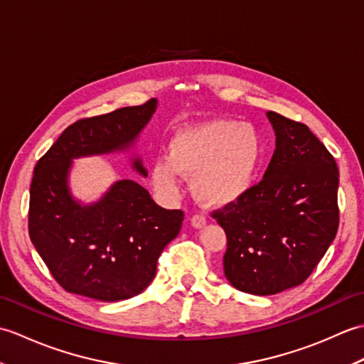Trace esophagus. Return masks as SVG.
<instances>
[{
	"mask_svg": "<svg viewBox=\"0 0 364 364\" xmlns=\"http://www.w3.org/2000/svg\"><path fill=\"white\" fill-rule=\"evenodd\" d=\"M191 225L194 227V228H197V230L203 228L206 225V218H205V215H202V214L192 215V218H191Z\"/></svg>",
	"mask_w": 364,
	"mask_h": 364,
	"instance_id": "34e87169",
	"label": "esophagus"
}]
</instances>
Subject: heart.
Instances as JSON below:
<instances>
[{
	"mask_svg": "<svg viewBox=\"0 0 364 364\" xmlns=\"http://www.w3.org/2000/svg\"><path fill=\"white\" fill-rule=\"evenodd\" d=\"M264 159V139L249 122L214 119L183 127L170 137L167 159L151 168L154 188L173 194L180 175L192 176V189L205 203L227 206L244 198Z\"/></svg>",
	"mask_w": 364,
	"mask_h": 364,
	"instance_id": "obj_1",
	"label": "heart"
}]
</instances>
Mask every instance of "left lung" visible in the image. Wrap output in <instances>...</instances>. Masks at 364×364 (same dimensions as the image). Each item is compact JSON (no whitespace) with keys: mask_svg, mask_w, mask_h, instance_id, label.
<instances>
[{"mask_svg":"<svg viewBox=\"0 0 364 364\" xmlns=\"http://www.w3.org/2000/svg\"><path fill=\"white\" fill-rule=\"evenodd\" d=\"M275 151L244 198L214 213L227 233L223 272L242 292L272 296L304 283L333 242L339 172L304 123L269 111Z\"/></svg>","mask_w":364,"mask_h":364,"instance_id":"1","label":"left lung"}]
</instances>
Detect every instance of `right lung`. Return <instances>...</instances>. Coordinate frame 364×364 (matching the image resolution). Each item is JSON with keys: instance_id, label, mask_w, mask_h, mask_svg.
Here are the masks:
<instances>
[{"instance_id": "1", "label": "right lung", "mask_w": 364, "mask_h": 364, "mask_svg": "<svg viewBox=\"0 0 364 364\" xmlns=\"http://www.w3.org/2000/svg\"><path fill=\"white\" fill-rule=\"evenodd\" d=\"M158 100L78 120L38 159L31 183L29 237L51 275L68 292L102 301L141 294L156 275L164 247L184 214L154 203L133 180H119L94 203L70 189L73 159L133 150L156 112ZM131 167L146 176L142 159Z\"/></svg>"}]
</instances>
